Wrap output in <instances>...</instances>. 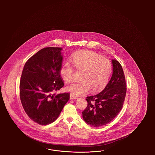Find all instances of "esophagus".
I'll list each match as a JSON object with an SVG mask.
<instances>
[{"instance_id": "34e87169", "label": "esophagus", "mask_w": 155, "mask_h": 155, "mask_svg": "<svg viewBox=\"0 0 155 155\" xmlns=\"http://www.w3.org/2000/svg\"><path fill=\"white\" fill-rule=\"evenodd\" d=\"M70 98H71V99H75L78 98V96H75L73 94H71Z\"/></svg>"}]
</instances>
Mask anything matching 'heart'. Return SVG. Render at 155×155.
<instances>
[{
    "mask_svg": "<svg viewBox=\"0 0 155 155\" xmlns=\"http://www.w3.org/2000/svg\"><path fill=\"white\" fill-rule=\"evenodd\" d=\"M71 62L76 71H81L80 80L66 87V90L73 95H79L87 93L90 90L97 92L106 86L111 73L110 61L98 54L89 51L75 52ZM73 69L69 62L61 66L60 73L65 82L73 80Z\"/></svg>",
    "mask_w": 155,
    "mask_h": 155,
    "instance_id": "heart-1",
    "label": "heart"
}]
</instances>
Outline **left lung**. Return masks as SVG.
Returning a JSON list of instances; mask_svg holds the SVG:
<instances>
[{
  "label": "left lung",
  "instance_id": "1",
  "mask_svg": "<svg viewBox=\"0 0 155 155\" xmlns=\"http://www.w3.org/2000/svg\"><path fill=\"white\" fill-rule=\"evenodd\" d=\"M113 75L105 88L99 94L87 97V107L82 117L87 124L101 127L116 117L123 107L126 94L125 76L120 63L112 60Z\"/></svg>",
  "mask_w": 155,
  "mask_h": 155
}]
</instances>
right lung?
Segmentation results:
<instances>
[{"label": "right lung", "instance_id": "add662e5", "mask_svg": "<svg viewBox=\"0 0 155 155\" xmlns=\"http://www.w3.org/2000/svg\"><path fill=\"white\" fill-rule=\"evenodd\" d=\"M62 50L57 47L41 49L26 62L21 76L20 98L24 110L41 125L55 121L70 98L68 93H54L64 85L60 73Z\"/></svg>", "mask_w": 155, "mask_h": 155}]
</instances>
